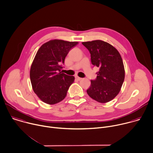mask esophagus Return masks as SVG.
<instances>
[{
  "mask_svg": "<svg viewBox=\"0 0 153 153\" xmlns=\"http://www.w3.org/2000/svg\"><path fill=\"white\" fill-rule=\"evenodd\" d=\"M76 77V79H77V80H79H79H82V78H81V77H78V76H76V77Z\"/></svg>",
  "mask_w": 153,
  "mask_h": 153,
  "instance_id": "esophagus-1",
  "label": "esophagus"
}]
</instances>
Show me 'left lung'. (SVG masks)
Instances as JSON below:
<instances>
[{"label": "left lung", "instance_id": "1", "mask_svg": "<svg viewBox=\"0 0 153 153\" xmlns=\"http://www.w3.org/2000/svg\"><path fill=\"white\" fill-rule=\"evenodd\" d=\"M82 44L89 51L92 64L100 68L96 79L91 81L87 93L99 103H108L119 94L124 80L122 58L117 48L107 42L94 40Z\"/></svg>", "mask_w": 153, "mask_h": 153}]
</instances>
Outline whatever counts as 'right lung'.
<instances>
[{"label": "right lung", "mask_w": 153, "mask_h": 153, "mask_svg": "<svg viewBox=\"0 0 153 153\" xmlns=\"http://www.w3.org/2000/svg\"><path fill=\"white\" fill-rule=\"evenodd\" d=\"M78 42L52 39L43 44L37 51L30 70L33 91L44 103L56 104L63 100L74 77L61 71L71 48Z\"/></svg>", "instance_id": "add662e5"}]
</instances>
